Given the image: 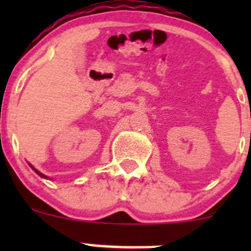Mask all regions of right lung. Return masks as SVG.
Listing matches in <instances>:
<instances>
[{"label": "right lung", "mask_w": 251, "mask_h": 251, "mask_svg": "<svg viewBox=\"0 0 251 251\" xmlns=\"http://www.w3.org/2000/svg\"><path fill=\"white\" fill-rule=\"evenodd\" d=\"M29 165H30V164H29ZM30 168H31V169H32V170H34V171H35V173H36L37 175H40V176H41V177H44V178H48V179H50V177H48V176H46V175L41 174V173H40V171H37V170H36V169H35V168H34V166H32V165H30Z\"/></svg>", "instance_id": "1"}]
</instances>
